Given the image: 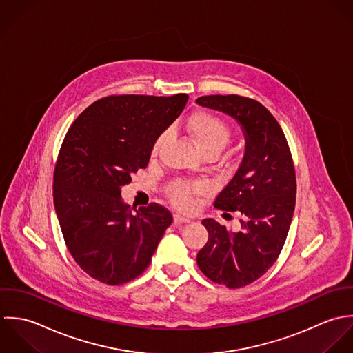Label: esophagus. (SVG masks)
<instances>
[{"label": "esophagus", "mask_w": 353, "mask_h": 353, "mask_svg": "<svg viewBox=\"0 0 353 353\" xmlns=\"http://www.w3.org/2000/svg\"><path fill=\"white\" fill-rule=\"evenodd\" d=\"M173 221H174V223H188L191 219L187 218V216H183L180 214H174L173 215Z\"/></svg>", "instance_id": "1"}]
</instances>
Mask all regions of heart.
Returning <instances> with one entry per match:
<instances>
[{"instance_id":"obj_1","label":"heart","mask_w":353,"mask_h":353,"mask_svg":"<svg viewBox=\"0 0 353 353\" xmlns=\"http://www.w3.org/2000/svg\"><path fill=\"white\" fill-rule=\"evenodd\" d=\"M185 130L202 154H218L230 141V128L219 117L208 112H195L185 121ZM166 141V134H161L151 147V157H157ZM202 185H180L172 194L173 203L183 210L192 206V194L201 192Z\"/></svg>"}]
</instances>
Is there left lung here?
Instances as JSON below:
<instances>
[{"label":"left lung","mask_w":353,"mask_h":353,"mask_svg":"<svg viewBox=\"0 0 353 353\" xmlns=\"http://www.w3.org/2000/svg\"><path fill=\"white\" fill-rule=\"evenodd\" d=\"M196 103L230 116L240 125L245 150L241 163L214 206L241 214V229L229 232L206 218V245L196 263L212 282L241 288L262 277L277 261L296 203L292 155L280 124L258 101L240 95H206Z\"/></svg>","instance_id":"1"}]
</instances>
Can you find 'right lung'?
<instances>
[{"mask_svg": "<svg viewBox=\"0 0 353 353\" xmlns=\"http://www.w3.org/2000/svg\"><path fill=\"white\" fill-rule=\"evenodd\" d=\"M187 101V94L106 97L68 130L54 169V209L73 259L97 281L121 285L141 276L170 226L165 208L131 209L121 188L147 166L154 141Z\"/></svg>", "mask_w": 353, "mask_h": 353, "instance_id": "add662e5", "label": "right lung"}]
</instances>
